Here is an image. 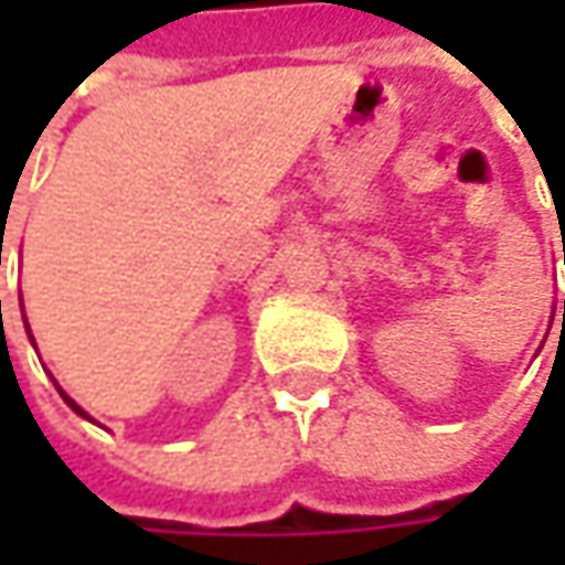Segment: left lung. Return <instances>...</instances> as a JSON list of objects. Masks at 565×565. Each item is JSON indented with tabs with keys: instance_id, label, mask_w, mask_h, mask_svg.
I'll return each instance as SVG.
<instances>
[{
	"instance_id": "left-lung-1",
	"label": "left lung",
	"mask_w": 565,
	"mask_h": 565,
	"mask_svg": "<svg viewBox=\"0 0 565 565\" xmlns=\"http://www.w3.org/2000/svg\"><path fill=\"white\" fill-rule=\"evenodd\" d=\"M563 260H565V254H563ZM563 323H565V301H563Z\"/></svg>"
}]
</instances>
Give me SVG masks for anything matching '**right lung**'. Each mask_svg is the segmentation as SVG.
<instances>
[{"instance_id":"right-lung-1","label":"right lung","mask_w":565,"mask_h":565,"mask_svg":"<svg viewBox=\"0 0 565 565\" xmlns=\"http://www.w3.org/2000/svg\"><path fill=\"white\" fill-rule=\"evenodd\" d=\"M24 330H28V337H31V327H28V317H24ZM31 342H33V337H31ZM33 345H36V342H33ZM55 390L62 393V399L68 402V408H72V412H77V415H81V418H87V422H94V418H90V415H87V412H84V408H81V405H77V402L72 399V396H68V393H65L62 386H58V383H55Z\"/></svg>"}]
</instances>
